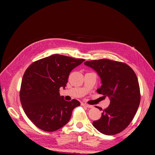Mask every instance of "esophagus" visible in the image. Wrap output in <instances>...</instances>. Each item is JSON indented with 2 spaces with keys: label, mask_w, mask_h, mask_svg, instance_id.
I'll list each match as a JSON object with an SVG mask.
<instances>
[{
  "label": "esophagus",
  "mask_w": 155,
  "mask_h": 155,
  "mask_svg": "<svg viewBox=\"0 0 155 155\" xmlns=\"http://www.w3.org/2000/svg\"><path fill=\"white\" fill-rule=\"evenodd\" d=\"M81 105L83 107H86L87 108H92L93 106L91 105H88V104H81Z\"/></svg>",
  "instance_id": "34e87169"
}]
</instances>
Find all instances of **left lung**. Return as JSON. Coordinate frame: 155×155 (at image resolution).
Segmentation results:
<instances>
[{
    "mask_svg": "<svg viewBox=\"0 0 155 155\" xmlns=\"http://www.w3.org/2000/svg\"><path fill=\"white\" fill-rule=\"evenodd\" d=\"M84 64L97 72L102 85L97 92L110 101L101 118L93 121V126L106 135L121 133L133 120L140 105L141 96L137 75L128 64L116 61L102 59Z\"/></svg>",
    "mask_w": 155,
    "mask_h": 155,
    "instance_id": "obj_1",
    "label": "left lung"
}]
</instances>
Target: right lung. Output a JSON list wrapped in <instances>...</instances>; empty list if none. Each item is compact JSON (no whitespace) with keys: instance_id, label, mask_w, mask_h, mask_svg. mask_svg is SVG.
I'll list each match as a JSON object with an SVG mask.
<instances>
[{"instance_id":"1","label":"right lung","mask_w":155,"mask_h":155,"mask_svg":"<svg viewBox=\"0 0 155 155\" xmlns=\"http://www.w3.org/2000/svg\"><path fill=\"white\" fill-rule=\"evenodd\" d=\"M84 61L54 54L27 68L21 82L20 100L27 117L37 127L53 132L68 122L73 109L80 103L64 100L59 88H64L70 72Z\"/></svg>"}]
</instances>
